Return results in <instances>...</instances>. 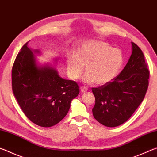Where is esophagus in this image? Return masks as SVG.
Returning <instances> with one entry per match:
<instances>
[{"mask_svg": "<svg viewBox=\"0 0 157 157\" xmlns=\"http://www.w3.org/2000/svg\"><path fill=\"white\" fill-rule=\"evenodd\" d=\"M80 91L82 93H85L86 91H87V89L86 88H84V87H81Z\"/></svg>", "mask_w": 157, "mask_h": 157, "instance_id": "obj_1", "label": "esophagus"}]
</instances>
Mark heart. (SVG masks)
Masks as SVG:
<instances>
[{"mask_svg":"<svg viewBox=\"0 0 157 157\" xmlns=\"http://www.w3.org/2000/svg\"><path fill=\"white\" fill-rule=\"evenodd\" d=\"M124 62L121 50L114 48L105 41L88 40L82 43L77 53H71L66 58L68 75L78 80L84 71L85 83L98 85L108 84L120 72Z\"/></svg>","mask_w":157,"mask_h":157,"instance_id":"1","label":"heart"}]
</instances>
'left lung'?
Wrapping results in <instances>:
<instances>
[{"label":"left lung","mask_w":157,"mask_h":157,"mask_svg":"<svg viewBox=\"0 0 157 157\" xmlns=\"http://www.w3.org/2000/svg\"><path fill=\"white\" fill-rule=\"evenodd\" d=\"M132 46L131 56L121 73L112 82L92 89L95 99L93 115L106 127H114L125 123L147 92L150 73L144 55L134 42Z\"/></svg>","instance_id":"1"}]
</instances>
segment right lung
Wrapping results in <instances>:
<instances>
[{"label": "right lung", "mask_w": 157, "mask_h": 157, "mask_svg": "<svg viewBox=\"0 0 157 157\" xmlns=\"http://www.w3.org/2000/svg\"><path fill=\"white\" fill-rule=\"evenodd\" d=\"M27 42L21 48L12 67L14 95L25 115L37 125L50 127L68 113L71 102L79 94L75 82L60 77L55 66L37 62ZM58 59L54 62L57 63Z\"/></svg>", "instance_id": "1"}]
</instances>
